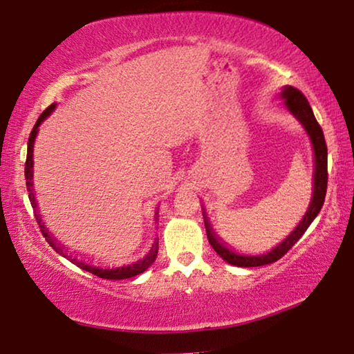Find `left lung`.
<instances>
[{
	"label": "left lung",
	"mask_w": 354,
	"mask_h": 354,
	"mask_svg": "<svg viewBox=\"0 0 354 354\" xmlns=\"http://www.w3.org/2000/svg\"><path fill=\"white\" fill-rule=\"evenodd\" d=\"M280 96L285 100V106H287L290 113H292L295 118H297L299 122L303 124V127L306 129V132L311 138L313 149H314V190H313V200L311 205H309L306 214L301 219V222L295 227V230L290 234L287 239H285L282 243H279L274 250H270L269 253L266 254H258V256H245L239 254L230 248H227L224 243H221L219 239L214 235V232L209 227V222H207L205 212V225H206V234L207 240L217 254L221 256L222 259L227 261L229 264L239 266V268H258V266H266L270 263H275L282 256L287 253V251L292 248V246L297 243V241L301 239L304 232L311 222L316 219V216L321 211L324 205V200H326V192H327V145L326 138H324V132L321 125L317 124L316 118H314L311 106H309L306 96H304L301 91L295 86H283L282 93Z\"/></svg>",
	"instance_id": "obj_1"
}]
</instances>
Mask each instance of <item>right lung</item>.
<instances>
[{"label": "right lung", "mask_w": 354, "mask_h": 354, "mask_svg": "<svg viewBox=\"0 0 354 354\" xmlns=\"http://www.w3.org/2000/svg\"><path fill=\"white\" fill-rule=\"evenodd\" d=\"M55 103L51 106H48V108L43 111L40 114V118H38L37 124L33 125L32 132H30V137H28V147H27V161H26V180H27V192H28V200H30V205L33 207V211H35V217H37V222L38 225H40V230L43 236H45L48 243L55 251L57 253L64 256L71 261V263H74L75 266H79L80 269L86 270V272L90 274H95L98 275L101 279H108V280H122V279H130V277H135V275L142 274L147 270L149 266L154 263V259H156L158 256V243L153 245V248L149 253L145 256L143 259L137 261L135 264H129V266H122V268H115V269H101V268H95V266H88L85 263H82V261H77L75 258H72V254L67 253L64 250V246L57 245L56 240L53 239V236L48 234V230L45 229V225H43V222L40 219V214H38V207H37V201H35V193H33V183H32V177H33V143H35V137H37V132H38V125H40L43 120H45L48 115L53 113V109H55Z\"/></svg>", "instance_id": "add662e5"}]
</instances>
